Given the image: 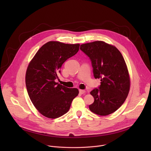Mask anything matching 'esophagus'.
Wrapping results in <instances>:
<instances>
[{"mask_svg": "<svg viewBox=\"0 0 151 151\" xmlns=\"http://www.w3.org/2000/svg\"><path fill=\"white\" fill-rule=\"evenodd\" d=\"M79 94H83L85 93V91L83 90H79Z\"/></svg>", "mask_w": 151, "mask_h": 151, "instance_id": "obj_1", "label": "esophagus"}]
</instances>
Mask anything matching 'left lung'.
Masks as SVG:
<instances>
[{"label": "left lung", "mask_w": 151, "mask_h": 151, "mask_svg": "<svg viewBox=\"0 0 151 151\" xmlns=\"http://www.w3.org/2000/svg\"><path fill=\"white\" fill-rule=\"evenodd\" d=\"M90 58L96 79L99 78V88L90 92L94 101L90 110L99 115L115 112L126 100L130 88V78L127 64L120 51L103 41L82 44L80 47Z\"/></svg>", "instance_id": "1"}]
</instances>
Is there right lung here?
Here are the masks:
<instances>
[{
	"label": "right lung",
	"instance_id": "add662e5",
	"mask_svg": "<svg viewBox=\"0 0 151 151\" xmlns=\"http://www.w3.org/2000/svg\"><path fill=\"white\" fill-rule=\"evenodd\" d=\"M79 45L48 42L29 64L26 73L27 93L36 109L47 118L55 119L67 113L79 94L78 89L69 88L55 80L63 63L78 52Z\"/></svg>",
	"mask_w": 151,
	"mask_h": 151
}]
</instances>
